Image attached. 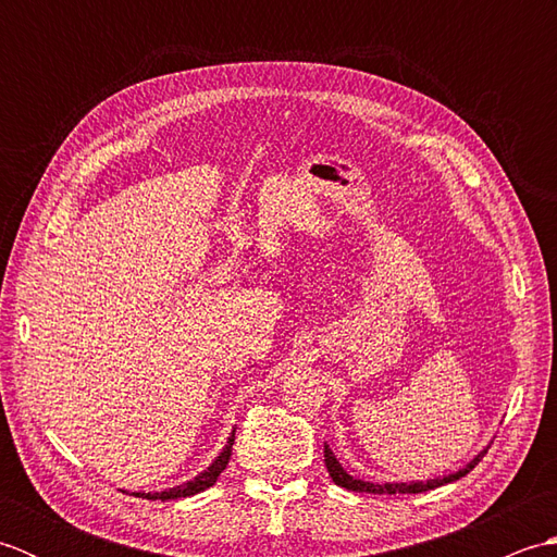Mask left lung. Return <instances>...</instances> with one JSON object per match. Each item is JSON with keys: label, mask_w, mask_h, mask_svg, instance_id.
Instances as JSON below:
<instances>
[{"label": "left lung", "mask_w": 557, "mask_h": 557, "mask_svg": "<svg viewBox=\"0 0 557 557\" xmlns=\"http://www.w3.org/2000/svg\"><path fill=\"white\" fill-rule=\"evenodd\" d=\"M488 449H483V453H479L474 459L469 461V465L465 469L455 471V474H447L443 479H431V481H417V483H371V481H361V479H354L351 474H347L345 469H342V465L337 461L335 453L325 445V467L330 471V476H333V481L337 483V486L347 488V491H357V493H377V495H395V493H423V491H433L437 486H445V483H453L461 476H467L471 469H474L479 461L483 459V455H486Z\"/></svg>", "instance_id": "obj_1"}]
</instances>
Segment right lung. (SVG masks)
<instances>
[{
    "mask_svg": "<svg viewBox=\"0 0 557 557\" xmlns=\"http://www.w3.org/2000/svg\"><path fill=\"white\" fill-rule=\"evenodd\" d=\"M234 433L227 437V445L222 447V453L215 457V461L206 469L200 471V474L194 481H186L182 486H174L170 491H160V493H136V498H148V500H176V498H186V495H196L200 491L210 488L212 483L218 481V476L222 474L224 469H227V461L232 457V445H234Z\"/></svg>",
    "mask_w": 557,
    "mask_h": 557,
    "instance_id": "obj_1",
    "label": "right lung"
}]
</instances>
